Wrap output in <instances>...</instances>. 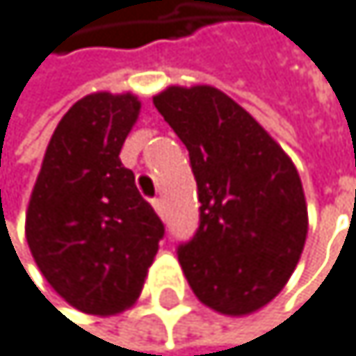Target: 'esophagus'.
Masks as SVG:
<instances>
[{
  "label": "esophagus",
  "instance_id": "34e87169",
  "mask_svg": "<svg viewBox=\"0 0 356 356\" xmlns=\"http://www.w3.org/2000/svg\"><path fill=\"white\" fill-rule=\"evenodd\" d=\"M152 206H154V210H156V213H159L161 217L165 215V202H163L161 197H156V200L152 202Z\"/></svg>",
  "mask_w": 356,
  "mask_h": 356
}]
</instances>
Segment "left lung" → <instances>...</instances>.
I'll return each instance as SVG.
<instances>
[{
    "label": "left lung",
    "instance_id": "obj_1",
    "mask_svg": "<svg viewBox=\"0 0 356 356\" xmlns=\"http://www.w3.org/2000/svg\"><path fill=\"white\" fill-rule=\"evenodd\" d=\"M154 107L188 150L200 225L178 245L195 296L245 316L286 286L307 236L303 184L290 156L238 103L210 86H172Z\"/></svg>",
    "mask_w": 356,
    "mask_h": 356
}]
</instances>
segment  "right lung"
I'll list each match as a JSON object with an SVG mask.
<instances>
[{
  "mask_svg": "<svg viewBox=\"0 0 356 356\" xmlns=\"http://www.w3.org/2000/svg\"><path fill=\"white\" fill-rule=\"evenodd\" d=\"M137 113L133 94L76 101L55 129L31 191L29 251L51 288L86 314L131 307L165 234L120 161Z\"/></svg>",
  "mask_w": 356,
  "mask_h": 356,
  "instance_id": "right-lung-1",
  "label": "right lung"
}]
</instances>
